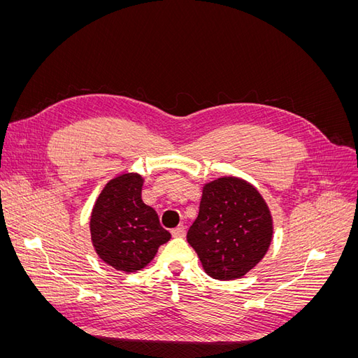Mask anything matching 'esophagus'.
I'll use <instances>...</instances> for the list:
<instances>
[{"instance_id": "34e87169", "label": "esophagus", "mask_w": 358, "mask_h": 358, "mask_svg": "<svg viewBox=\"0 0 358 358\" xmlns=\"http://www.w3.org/2000/svg\"><path fill=\"white\" fill-rule=\"evenodd\" d=\"M171 236L173 237H183V236H185V227L179 225V227H176V229H173Z\"/></svg>"}]
</instances>
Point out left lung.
Segmentation results:
<instances>
[{"instance_id":"left-lung-1","label":"left lung","mask_w":358,"mask_h":358,"mask_svg":"<svg viewBox=\"0 0 358 358\" xmlns=\"http://www.w3.org/2000/svg\"><path fill=\"white\" fill-rule=\"evenodd\" d=\"M272 233V216L259 192L242 179L221 178L204 185L199 216L187 241L206 273L230 280L262 262Z\"/></svg>"}]
</instances>
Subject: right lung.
Listing matches in <instances>:
<instances>
[{"label":"right lung","instance_id":"add662e5","mask_svg":"<svg viewBox=\"0 0 358 358\" xmlns=\"http://www.w3.org/2000/svg\"><path fill=\"white\" fill-rule=\"evenodd\" d=\"M143 179L122 175L110 180L91 215V237L104 263L121 272H136L150 263L170 239L157 212L142 201Z\"/></svg>","mask_w":358,"mask_h":358}]
</instances>
